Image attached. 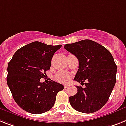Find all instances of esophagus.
<instances>
[{
  "label": "esophagus",
  "instance_id": "obj_1",
  "mask_svg": "<svg viewBox=\"0 0 126 126\" xmlns=\"http://www.w3.org/2000/svg\"><path fill=\"white\" fill-rule=\"evenodd\" d=\"M69 86V84H65V85H64V88L66 89V88H68Z\"/></svg>",
  "mask_w": 126,
  "mask_h": 126
}]
</instances>
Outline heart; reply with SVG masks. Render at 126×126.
<instances>
[{"label": "heart", "mask_w": 126, "mask_h": 126, "mask_svg": "<svg viewBox=\"0 0 126 126\" xmlns=\"http://www.w3.org/2000/svg\"><path fill=\"white\" fill-rule=\"evenodd\" d=\"M55 79L59 82L65 83L70 79V75L65 71H60L55 75Z\"/></svg>", "instance_id": "b5f03b06"}]
</instances>
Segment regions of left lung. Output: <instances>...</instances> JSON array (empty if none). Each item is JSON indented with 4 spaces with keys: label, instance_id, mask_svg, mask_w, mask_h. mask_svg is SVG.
I'll return each mask as SVG.
<instances>
[{
    "label": "left lung",
    "instance_id": "1",
    "mask_svg": "<svg viewBox=\"0 0 126 126\" xmlns=\"http://www.w3.org/2000/svg\"><path fill=\"white\" fill-rule=\"evenodd\" d=\"M64 48L79 62L74 80L86 86L77 87V94L69 97L71 106L81 113L97 111L108 102L116 83L117 67L113 56L105 47L88 39L65 44Z\"/></svg>",
    "mask_w": 126,
    "mask_h": 126
}]
</instances>
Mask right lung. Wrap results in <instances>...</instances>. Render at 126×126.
Wrapping results in <instances>:
<instances>
[{
  "instance_id": "add662e5",
  "label": "right lung",
  "mask_w": 126,
  "mask_h": 126,
  "mask_svg": "<svg viewBox=\"0 0 126 126\" xmlns=\"http://www.w3.org/2000/svg\"><path fill=\"white\" fill-rule=\"evenodd\" d=\"M61 46L35 41L18 49L8 63L7 84L15 101L26 111L40 114L50 110L58 92L64 89L55 81L48 84L40 81Z\"/></svg>"
}]
</instances>
